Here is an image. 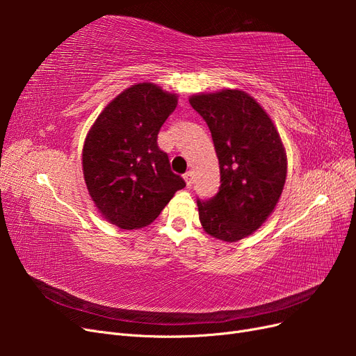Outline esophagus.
<instances>
[{
  "label": "esophagus",
  "instance_id": "34e87169",
  "mask_svg": "<svg viewBox=\"0 0 356 356\" xmlns=\"http://www.w3.org/2000/svg\"><path fill=\"white\" fill-rule=\"evenodd\" d=\"M182 178H184L187 187H191V184H193V174H191V172H190V170L186 172V174L182 175Z\"/></svg>",
  "mask_w": 356,
  "mask_h": 356
}]
</instances>
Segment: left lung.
Returning a JSON list of instances; mask_svg holds the SVG:
<instances>
[{
  "instance_id": "1",
  "label": "left lung",
  "mask_w": 356,
  "mask_h": 356,
  "mask_svg": "<svg viewBox=\"0 0 356 356\" xmlns=\"http://www.w3.org/2000/svg\"><path fill=\"white\" fill-rule=\"evenodd\" d=\"M207 122L220 163L221 186L197 200L203 230L224 242L252 234L275 211L286 179V153L272 118L238 89L190 96Z\"/></svg>"
}]
</instances>
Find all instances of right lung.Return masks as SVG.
<instances>
[{"mask_svg": "<svg viewBox=\"0 0 356 356\" xmlns=\"http://www.w3.org/2000/svg\"><path fill=\"white\" fill-rule=\"evenodd\" d=\"M178 104L153 83H136L105 106L83 145V175L104 220L124 230L143 229L186 187L170 170L157 135Z\"/></svg>", "mask_w": 356, "mask_h": 356, "instance_id": "1", "label": "right lung"}]
</instances>
